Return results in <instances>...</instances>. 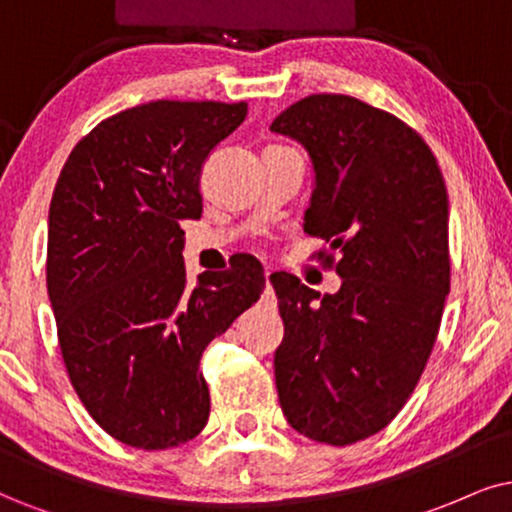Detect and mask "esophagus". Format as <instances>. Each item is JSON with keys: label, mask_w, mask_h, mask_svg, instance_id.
Wrapping results in <instances>:
<instances>
[{"label": "esophagus", "mask_w": 512, "mask_h": 512, "mask_svg": "<svg viewBox=\"0 0 512 512\" xmlns=\"http://www.w3.org/2000/svg\"><path fill=\"white\" fill-rule=\"evenodd\" d=\"M264 278H267V288L271 286V269H264Z\"/></svg>", "instance_id": "obj_1"}]
</instances>
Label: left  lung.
<instances>
[{
  "label": "left lung",
  "mask_w": 512,
  "mask_h": 512,
  "mask_svg": "<svg viewBox=\"0 0 512 512\" xmlns=\"http://www.w3.org/2000/svg\"><path fill=\"white\" fill-rule=\"evenodd\" d=\"M309 153L304 231L340 250L338 293L271 274L283 342V416L314 442L347 446L390 425L435 347L449 295V198L435 155L394 115L314 94L271 122ZM326 257L333 267V257Z\"/></svg>",
  "instance_id": "left-lung-1"
}]
</instances>
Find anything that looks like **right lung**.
I'll list each match as a JSON object with an SVG mask.
<instances>
[{
    "label": "right lung",
    "mask_w": 512,
    "mask_h": 512,
    "mask_svg": "<svg viewBox=\"0 0 512 512\" xmlns=\"http://www.w3.org/2000/svg\"><path fill=\"white\" fill-rule=\"evenodd\" d=\"M248 103L151 101L103 120L68 155L49 208L47 290L84 409L137 449L205 428L200 357L264 290L243 257L189 288L184 219H200V170Z\"/></svg>",
    "instance_id": "1"
}]
</instances>
